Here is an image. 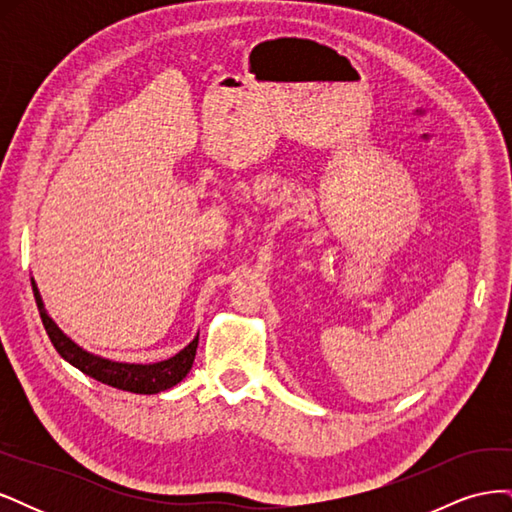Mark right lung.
Wrapping results in <instances>:
<instances>
[{"label": "right lung", "mask_w": 512, "mask_h": 512, "mask_svg": "<svg viewBox=\"0 0 512 512\" xmlns=\"http://www.w3.org/2000/svg\"><path fill=\"white\" fill-rule=\"evenodd\" d=\"M32 286H34V297H36L42 324L55 350L64 356L70 365L81 369L83 374L96 378L98 382L115 386V389H121V391L153 395V393L170 389V386H175L177 382H181L185 376H188V371L192 369L196 348H198V337L188 348H183L179 354H175L173 359L153 363V365L115 363V361H106V359H100V356L85 352L83 348L76 346L70 337H66L59 331L57 324L49 318V314H46L36 284Z\"/></svg>", "instance_id": "add662e5"}]
</instances>
